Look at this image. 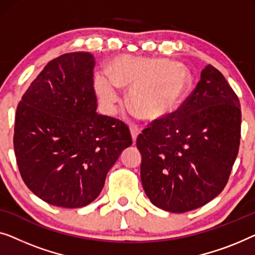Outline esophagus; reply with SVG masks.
Segmentation results:
<instances>
[{"label": "esophagus", "instance_id": "34e87169", "mask_svg": "<svg viewBox=\"0 0 255 255\" xmlns=\"http://www.w3.org/2000/svg\"><path fill=\"white\" fill-rule=\"evenodd\" d=\"M130 132H131V137H132V141H136V138H137V136L139 132H141V128H139L137 125H130Z\"/></svg>", "mask_w": 255, "mask_h": 255}]
</instances>
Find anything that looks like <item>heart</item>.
Masks as SVG:
<instances>
[{"label": "heart", "mask_w": 255, "mask_h": 255, "mask_svg": "<svg viewBox=\"0 0 255 255\" xmlns=\"http://www.w3.org/2000/svg\"><path fill=\"white\" fill-rule=\"evenodd\" d=\"M189 85L184 66L167 60L125 56L106 74H97L95 90L107 113L112 114L119 96L117 88L130 87L127 104L143 119H159L174 110Z\"/></svg>", "instance_id": "obj_1"}]
</instances>
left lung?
I'll return each mask as SVG.
<instances>
[{
	"label": "left lung",
	"instance_id": "left-lung-1",
	"mask_svg": "<svg viewBox=\"0 0 255 255\" xmlns=\"http://www.w3.org/2000/svg\"><path fill=\"white\" fill-rule=\"evenodd\" d=\"M239 99L208 64L177 111L152 120L137 136L141 180L152 204L186 213L223 191L240 144Z\"/></svg>",
	"mask_w": 255,
	"mask_h": 255
}]
</instances>
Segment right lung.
Here are the masks:
<instances>
[{"label":"right lung","instance_id":"add662e5","mask_svg":"<svg viewBox=\"0 0 255 255\" xmlns=\"http://www.w3.org/2000/svg\"><path fill=\"white\" fill-rule=\"evenodd\" d=\"M93 55L49 61L17 106L13 149L20 177L53 206L81 208L100 194L107 172L131 145L124 121L96 112Z\"/></svg>","mask_w":255,"mask_h":255}]
</instances>
